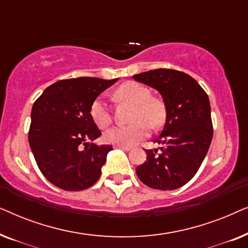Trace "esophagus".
<instances>
[{
    "instance_id": "34e87169",
    "label": "esophagus",
    "mask_w": 248,
    "mask_h": 248,
    "mask_svg": "<svg viewBox=\"0 0 248 248\" xmlns=\"http://www.w3.org/2000/svg\"><path fill=\"white\" fill-rule=\"evenodd\" d=\"M115 148L116 149H122V150H124V151H130L131 150V147H128V145H115Z\"/></svg>"
}]
</instances>
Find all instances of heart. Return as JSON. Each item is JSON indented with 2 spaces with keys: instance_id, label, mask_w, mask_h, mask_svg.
Returning a JSON list of instances; mask_svg holds the SVG:
<instances>
[{
  "instance_id": "obj_1",
  "label": "heart",
  "mask_w": 248,
  "mask_h": 248,
  "mask_svg": "<svg viewBox=\"0 0 248 248\" xmlns=\"http://www.w3.org/2000/svg\"><path fill=\"white\" fill-rule=\"evenodd\" d=\"M114 98L120 101H126L134 105L131 121L128 125H116L105 132V140L108 143L117 145L135 144L149 133V125L158 127L164 123L166 110L160 100L151 97V91L143 84L126 82L118 87ZM90 116L99 128H105L110 124L111 114L106 101L97 98L90 107Z\"/></svg>"
}]
</instances>
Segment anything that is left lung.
I'll list each match as a JSON object with an SVG mask.
<instances>
[{
    "label": "left lung",
    "mask_w": 248,
    "mask_h": 248,
    "mask_svg": "<svg viewBox=\"0 0 248 248\" xmlns=\"http://www.w3.org/2000/svg\"><path fill=\"white\" fill-rule=\"evenodd\" d=\"M161 94L166 122L155 142L158 150H145L147 161L138 166V177L151 188L171 191L194 177L212 141L211 107L208 94L191 76L158 69L132 77Z\"/></svg>",
    "instance_id": "left-lung-1"
}]
</instances>
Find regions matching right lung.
Here are the masks:
<instances>
[{"label":"right lung","mask_w":248,"mask_h":248,"mask_svg":"<svg viewBox=\"0 0 248 248\" xmlns=\"http://www.w3.org/2000/svg\"><path fill=\"white\" fill-rule=\"evenodd\" d=\"M117 80H61L46 88L33 104L29 144L40 171L57 187L82 191L100 177L113 147L88 142L101 135L90 116V107Z\"/></svg>","instance_id":"obj_1"}]
</instances>
